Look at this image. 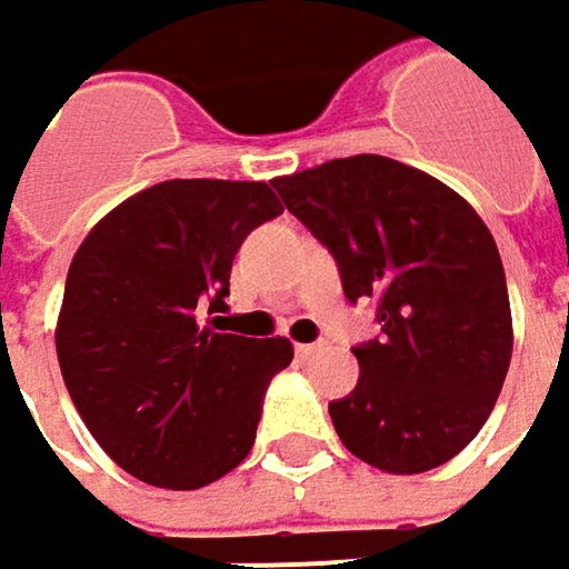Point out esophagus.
<instances>
[{"label":"esophagus","mask_w":569,"mask_h":569,"mask_svg":"<svg viewBox=\"0 0 569 569\" xmlns=\"http://www.w3.org/2000/svg\"><path fill=\"white\" fill-rule=\"evenodd\" d=\"M319 351V345H312V341H306V345H296V355L299 358H309V355H316Z\"/></svg>","instance_id":"34e87169"}]
</instances>
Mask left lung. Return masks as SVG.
<instances>
[{"mask_svg":"<svg viewBox=\"0 0 569 569\" xmlns=\"http://www.w3.org/2000/svg\"><path fill=\"white\" fill-rule=\"evenodd\" d=\"M336 257L348 302L375 299L381 338L355 351L358 385L332 400L338 439L368 466L413 476L462 452L511 365V306L486 221L433 176L348 156L273 179Z\"/></svg>","mask_w":569,"mask_h":569,"instance_id":"1","label":"left lung"}]
</instances>
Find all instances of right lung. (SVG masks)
Returning a JSON list of instances; mask_svg holds the SVG:
<instances>
[{
    "mask_svg": "<svg viewBox=\"0 0 569 569\" xmlns=\"http://www.w3.org/2000/svg\"><path fill=\"white\" fill-rule=\"evenodd\" d=\"M283 214L267 181L172 179L117 204L78 247L58 316V361L80 420L130 476L201 489L240 466L286 338L194 322L224 302L243 237Z\"/></svg>",
    "mask_w": 569,
    "mask_h": 569,
    "instance_id": "1",
    "label": "right lung"
}]
</instances>
